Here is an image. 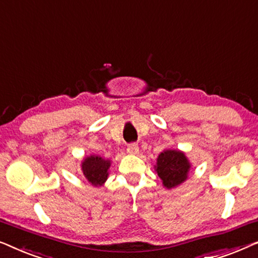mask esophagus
<instances>
[{
	"label": "esophagus",
	"instance_id": "obj_1",
	"mask_svg": "<svg viewBox=\"0 0 258 258\" xmlns=\"http://www.w3.org/2000/svg\"><path fill=\"white\" fill-rule=\"evenodd\" d=\"M127 152L130 154H138L139 153V146L137 144H131L127 146Z\"/></svg>",
	"mask_w": 258,
	"mask_h": 258
}]
</instances>
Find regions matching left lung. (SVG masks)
Listing matches in <instances>:
<instances>
[{
    "label": "left lung",
    "instance_id": "obj_1",
    "mask_svg": "<svg viewBox=\"0 0 258 258\" xmlns=\"http://www.w3.org/2000/svg\"><path fill=\"white\" fill-rule=\"evenodd\" d=\"M191 168L184 152L180 150H165L157 159L154 169L162 181V186L173 189L182 184L188 179Z\"/></svg>",
    "mask_w": 258,
    "mask_h": 258
}]
</instances>
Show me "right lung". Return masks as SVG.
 Here are the masks:
<instances>
[{"instance_id":"1","label":"right lung","mask_w":258,"mask_h":258,"mask_svg":"<svg viewBox=\"0 0 258 258\" xmlns=\"http://www.w3.org/2000/svg\"><path fill=\"white\" fill-rule=\"evenodd\" d=\"M112 161L110 159H105L100 155L91 154L85 157L82 161V173L89 183L93 187L99 188L104 186L108 177V170H110Z\"/></svg>"}]
</instances>
